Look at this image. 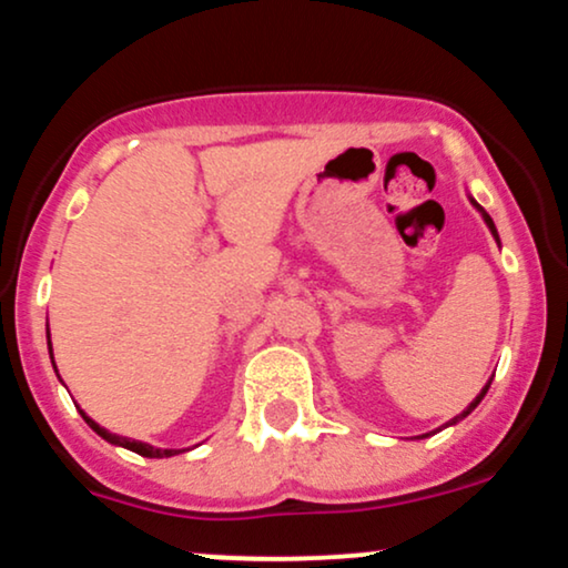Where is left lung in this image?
Listing matches in <instances>:
<instances>
[{
    "label": "left lung",
    "instance_id": "left-lung-1",
    "mask_svg": "<svg viewBox=\"0 0 568 568\" xmlns=\"http://www.w3.org/2000/svg\"><path fill=\"white\" fill-rule=\"evenodd\" d=\"M473 205H475V207H478V211H480V216H484V221H486V226H488V230H491V234H494V240H497V243H499V234H497V226H494V221H491V216H488V213H486V211H484V207H480V205H478V202H475V200H473ZM488 384H491V382H488ZM488 384H486V387H484V389H480V395H478V397H475V400L470 403V406H467L465 410H462V414H459V416H454V419H452V422H448V425H456V422H459V419H465V416H467V414H470V410H473L475 406H478V403H480V400H484V395L488 393Z\"/></svg>",
    "mask_w": 568,
    "mask_h": 568
}]
</instances>
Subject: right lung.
<instances>
[{"label":"right lung","instance_id":"right-lung-1","mask_svg":"<svg viewBox=\"0 0 568 568\" xmlns=\"http://www.w3.org/2000/svg\"><path fill=\"white\" fill-rule=\"evenodd\" d=\"M48 347H50V334H48ZM50 355H53V347H50ZM53 366H55V363H53ZM80 414H82V410H80ZM82 419L88 422V425L93 427L95 433L101 435L103 440L114 443V446L130 448V452H135V454H141V456H152V459H162V456H173V454H181V452H175V448H154V446H149V443H141V440H130V438H122V435H114V433H109V429H103L101 425H95V422L90 419V416H84V414H82Z\"/></svg>","mask_w":568,"mask_h":568}]
</instances>
